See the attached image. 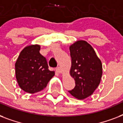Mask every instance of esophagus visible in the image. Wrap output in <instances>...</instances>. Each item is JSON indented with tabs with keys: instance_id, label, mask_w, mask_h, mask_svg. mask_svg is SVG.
I'll return each instance as SVG.
<instances>
[{
	"instance_id": "obj_1",
	"label": "esophagus",
	"mask_w": 123,
	"mask_h": 123,
	"mask_svg": "<svg viewBox=\"0 0 123 123\" xmlns=\"http://www.w3.org/2000/svg\"><path fill=\"white\" fill-rule=\"evenodd\" d=\"M56 71H57L58 73H62V69L60 67H57V68H56Z\"/></svg>"
}]
</instances>
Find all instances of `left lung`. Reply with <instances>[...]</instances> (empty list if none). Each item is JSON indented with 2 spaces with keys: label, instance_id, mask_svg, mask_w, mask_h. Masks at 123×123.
<instances>
[{
  "label": "left lung",
  "instance_id": "obj_1",
  "mask_svg": "<svg viewBox=\"0 0 123 123\" xmlns=\"http://www.w3.org/2000/svg\"><path fill=\"white\" fill-rule=\"evenodd\" d=\"M71 57L70 75L75 87L69 92L78 99L92 95L98 87L102 77V63L90 44L79 40L69 46Z\"/></svg>",
  "mask_w": 123,
  "mask_h": 123
}]
</instances>
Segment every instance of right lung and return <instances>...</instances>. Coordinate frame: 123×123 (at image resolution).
<instances>
[{"mask_svg": "<svg viewBox=\"0 0 123 123\" xmlns=\"http://www.w3.org/2000/svg\"><path fill=\"white\" fill-rule=\"evenodd\" d=\"M40 48L39 44L25 46L15 63L18 86L28 93L34 94L42 91L55 75V71L48 69L46 58L39 53Z\"/></svg>", "mask_w": 123, "mask_h": 123, "instance_id": "add662e5", "label": "right lung"}]
</instances>
